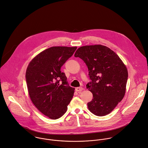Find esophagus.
Wrapping results in <instances>:
<instances>
[{"mask_svg":"<svg viewBox=\"0 0 148 148\" xmlns=\"http://www.w3.org/2000/svg\"><path fill=\"white\" fill-rule=\"evenodd\" d=\"M82 90H83L82 87H78V88H75V90L78 92H81V91H82Z\"/></svg>","mask_w":148,"mask_h":148,"instance_id":"1","label":"esophagus"}]
</instances>
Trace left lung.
I'll return each instance as SVG.
<instances>
[{"label": "left lung", "instance_id": "obj_1", "mask_svg": "<svg viewBox=\"0 0 148 148\" xmlns=\"http://www.w3.org/2000/svg\"><path fill=\"white\" fill-rule=\"evenodd\" d=\"M74 56L86 63L92 80L86 85L93 94L88 103L89 110L99 116L109 114L125 96L128 78L126 65L115 52L102 45L81 47Z\"/></svg>", "mask_w": 148, "mask_h": 148}]
</instances>
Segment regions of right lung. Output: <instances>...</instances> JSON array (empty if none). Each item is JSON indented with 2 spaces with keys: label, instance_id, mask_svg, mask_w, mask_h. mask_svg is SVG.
Masks as SVG:
<instances>
[{
  "label": "right lung",
  "instance_id": "obj_1",
  "mask_svg": "<svg viewBox=\"0 0 148 148\" xmlns=\"http://www.w3.org/2000/svg\"><path fill=\"white\" fill-rule=\"evenodd\" d=\"M77 47H52L37 55L26 71V81L34 106L51 119L60 118L67 111L75 89L69 85L61 67Z\"/></svg>",
  "mask_w": 148,
  "mask_h": 148
}]
</instances>
